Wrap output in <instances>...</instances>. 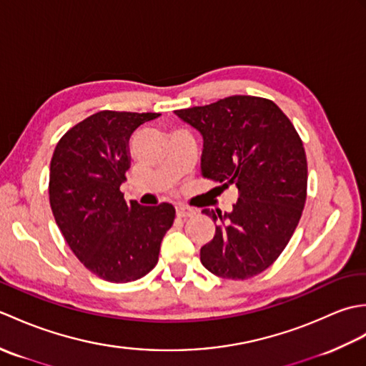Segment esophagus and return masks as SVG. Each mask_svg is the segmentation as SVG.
I'll return each instance as SVG.
<instances>
[{"mask_svg": "<svg viewBox=\"0 0 366 366\" xmlns=\"http://www.w3.org/2000/svg\"><path fill=\"white\" fill-rule=\"evenodd\" d=\"M176 214H177V217H193V215H195V211H193L192 207H187L184 204H177L176 206Z\"/></svg>", "mask_w": 366, "mask_h": 366, "instance_id": "1", "label": "esophagus"}]
</instances>
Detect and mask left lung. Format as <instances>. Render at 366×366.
<instances>
[{
  "label": "left lung",
  "mask_w": 366,
  "mask_h": 366,
  "mask_svg": "<svg viewBox=\"0 0 366 366\" xmlns=\"http://www.w3.org/2000/svg\"><path fill=\"white\" fill-rule=\"evenodd\" d=\"M203 135L201 174L239 192L217 222L201 262L214 275L247 280L270 267L290 242L307 199L308 167L290 118L269 99L231 96L174 112Z\"/></svg>",
  "instance_id": "8db88e82"
}]
</instances>
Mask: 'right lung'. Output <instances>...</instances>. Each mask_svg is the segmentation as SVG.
Instances as JSON below:
<instances>
[{"label": "right lung", "instance_id": "add662e5", "mask_svg": "<svg viewBox=\"0 0 366 366\" xmlns=\"http://www.w3.org/2000/svg\"><path fill=\"white\" fill-rule=\"evenodd\" d=\"M160 113L104 110L61 137L50 163L49 195L58 228L76 258L110 283H129L155 267L174 222L168 203H126L121 184L130 167L129 139Z\"/></svg>", "mask_w": 366, "mask_h": 366}]
</instances>
